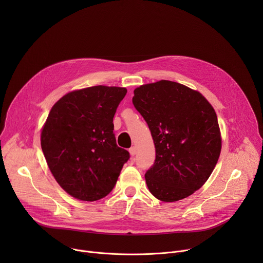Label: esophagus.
<instances>
[{
    "instance_id": "34e87169",
    "label": "esophagus",
    "mask_w": 263,
    "mask_h": 263,
    "mask_svg": "<svg viewBox=\"0 0 263 263\" xmlns=\"http://www.w3.org/2000/svg\"><path fill=\"white\" fill-rule=\"evenodd\" d=\"M129 152H130V155H131V156H135L136 153H137V149H136L135 146H132V147L129 148Z\"/></svg>"
}]
</instances>
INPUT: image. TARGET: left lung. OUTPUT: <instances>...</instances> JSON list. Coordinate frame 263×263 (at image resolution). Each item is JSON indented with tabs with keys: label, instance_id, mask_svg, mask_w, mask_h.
<instances>
[{
	"label": "left lung",
	"instance_id": "obj_1",
	"mask_svg": "<svg viewBox=\"0 0 263 263\" xmlns=\"http://www.w3.org/2000/svg\"><path fill=\"white\" fill-rule=\"evenodd\" d=\"M151 131L156 158L144 178L160 201L176 202L200 190L221 148L217 117L199 91L161 80L141 85L132 99Z\"/></svg>",
	"mask_w": 263,
	"mask_h": 263
}]
</instances>
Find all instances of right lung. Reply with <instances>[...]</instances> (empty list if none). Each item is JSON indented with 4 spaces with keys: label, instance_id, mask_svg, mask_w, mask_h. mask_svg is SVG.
I'll return each instance as SVG.
<instances>
[{
    "label": "right lung",
    "instance_id": "add662e5",
    "mask_svg": "<svg viewBox=\"0 0 263 263\" xmlns=\"http://www.w3.org/2000/svg\"><path fill=\"white\" fill-rule=\"evenodd\" d=\"M127 89L98 85L63 96L51 109L41 142L51 173L71 197H106L130 154L118 146L114 117Z\"/></svg>",
    "mask_w": 263,
    "mask_h": 263
}]
</instances>
